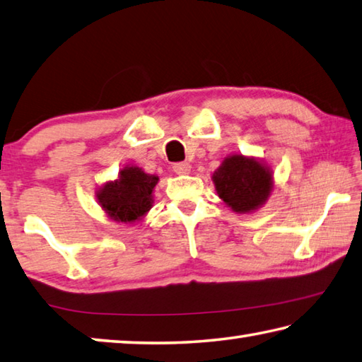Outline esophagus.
Listing matches in <instances>:
<instances>
[{
  "mask_svg": "<svg viewBox=\"0 0 362 362\" xmlns=\"http://www.w3.org/2000/svg\"><path fill=\"white\" fill-rule=\"evenodd\" d=\"M173 171L177 175H187L189 171H191V163L176 162V163H173Z\"/></svg>",
  "mask_w": 362,
  "mask_h": 362,
  "instance_id": "34e87169",
  "label": "esophagus"
}]
</instances>
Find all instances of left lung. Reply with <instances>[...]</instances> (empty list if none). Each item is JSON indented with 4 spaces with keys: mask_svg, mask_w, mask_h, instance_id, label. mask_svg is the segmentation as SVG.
Returning a JSON list of instances; mask_svg holds the SVG:
<instances>
[{
    "mask_svg": "<svg viewBox=\"0 0 362 362\" xmlns=\"http://www.w3.org/2000/svg\"><path fill=\"white\" fill-rule=\"evenodd\" d=\"M218 195L237 213H251L265 204L274 187L272 171L256 158L229 156L213 173Z\"/></svg>",
    "mask_w": 362,
    "mask_h": 362,
    "instance_id": "1",
    "label": "left lung"
}]
</instances>
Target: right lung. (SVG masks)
I'll list each match as a JSON object with an SVG mask.
<instances>
[{
	"label": "right lung",
	"instance_id": "right-lung-1",
	"mask_svg": "<svg viewBox=\"0 0 362 362\" xmlns=\"http://www.w3.org/2000/svg\"><path fill=\"white\" fill-rule=\"evenodd\" d=\"M158 177L144 173L138 167H125L116 181L106 182L97 199L111 219L117 223H135L152 206V191Z\"/></svg>",
	"mask_w": 362,
	"mask_h": 362
}]
</instances>
